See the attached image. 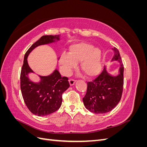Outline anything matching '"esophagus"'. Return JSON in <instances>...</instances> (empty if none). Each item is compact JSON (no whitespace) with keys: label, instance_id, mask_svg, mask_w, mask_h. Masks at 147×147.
I'll use <instances>...</instances> for the list:
<instances>
[{"label":"esophagus","instance_id":"obj_1","mask_svg":"<svg viewBox=\"0 0 147 147\" xmlns=\"http://www.w3.org/2000/svg\"><path fill=\"white\" fill-rule=\"evenodd\" d=\"M69 82V83H70V86L74 85V84L75 83V80L74 79H73V78H70Z\"/></svg>","mask_w":147,"mask_h":147}]
</instances>
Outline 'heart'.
<instances>
[{
  "label": "heart",
  "instance_id": "obj_1",
  "mask_svg": "<svg viewBox=\"0 0 147 147\" xmlns=\"http://www.w3.org/2000/svg\"><path fill=\"white\" fill-rule=\"evenodd\" d=\"M79 62H81V69L87 76H95L102 69L101 51L94 48L90 43H81L73 45L69 54L63 53L59 59L61 69L65 75L70 74Z\"/></svg>",
  "mask_w": 147,
  "mask_h": 147
}]
</instances>
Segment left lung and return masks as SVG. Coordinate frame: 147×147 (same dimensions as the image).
Returning <instances> with one entry per match:
<instances>
[{"label":"left lung","mask_w":147,"mask_h":147,"mask_svg":"<svg viewBox=\"0 0 147 147\" xmlns=\"http://www.w3.org/2000/svg\"><path fill=\"white\" fill-rule=\"evenodd\" d=\"M114 56L112 61L120 63L119 74L112 76L104 68L102 73L92 82L87 83V91L83 98V104L90 112L98 114L109 112L121 100L124 84V65L117 48H113Z\"/></svg>","instance_id":"1"}]
</instances>
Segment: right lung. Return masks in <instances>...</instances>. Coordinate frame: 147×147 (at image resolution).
Instances as JSON below:
<instances>
[{"instance_id":"right-lung-1","label":"right lung","mask_w":147,"mask_h":147,"mask_svg":"<svg viewBox=\"0 0 147 147\" xmlns=\"http://www.w3.org/2000/svg\"><path fill=\"white\" fill-rule=\"evenodd\" d=\"M59 35H43L26 51L20 75L22 96L28 109L37 116H46L54 113L61 105L62 94L70 86L68 78L62 77L55 70L48 76H40V82L34 83L29 80L28 74L34 72L28 63V56L35 48L59 40Z\"/></svg>"}]
</instances>
